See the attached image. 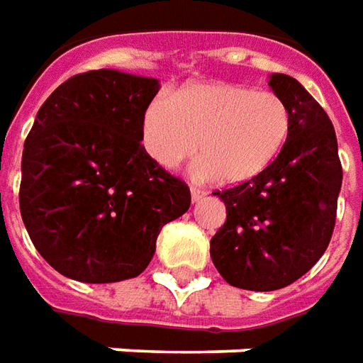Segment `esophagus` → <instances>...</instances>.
Wrapping results in <instances>:
<instances>
[{"instance_id": "1", "label": "esophagus", "mask_w": 363, "mask_h": 363, "mask_svg": "<svg viewBox=\"0 0 363 363\" xmlns=\"http://www.w3.org/2000/svg\"><path fill=\"white\" fill-rule=\"evenodd\" d=\"M189 191H191V201H194V203H198V201H201V199L208 196L206 189H198V187H191Z\"/></svg>"}]
</instances>
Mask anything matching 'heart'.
Segmentation results:
<instances>
[{"label":"heart","instance_id":"1","mask_svg":"<svg viewBox=\"0 0 363 363\" xmlns=\"http://www.w3.org/2000/svg\"><path fill=\"white\" fill-rule=\"evenodd\" d=\"M291 111L274 91L228 82H196L160 96L142 113V145L160 167L198 150L196 176L238 186L264 174L286 147ZM199 147L196 148L195 145Z\"/></svg>","mask_w":363,"mask_h":363}]
</instances>
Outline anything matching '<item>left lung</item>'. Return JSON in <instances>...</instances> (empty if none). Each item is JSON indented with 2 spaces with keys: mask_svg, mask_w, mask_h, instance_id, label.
Here are the masks:
<instances>
[{
  "mask_svg": "<svg viewBox=\"0 0 363 363\" xmlns=\"http://www.w3.org/2000/svg\"><path fill=\"white\" fill-rule=\"evenodd\" d=\"M267 85L291 111L288 143L264 174L216 191L228 220L211 238L213 266L230 286L286 288L310 272L332 240L342 164L332 121L308 89L286 74Z\"/></svg>",
  "mask_w": 363,
  "mask_h": 363,
  "instance_id": "1",
  "label": "left lung"
}]
</instances>
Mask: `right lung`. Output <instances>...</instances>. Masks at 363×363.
<instances>
[{
    "label": "right lung",
    "mask_w": 363,
    "mask_h": 363,
    "mask_svg": "<svg viewBox=\"0 0 363 363\" xmlns=\"http://www.w3.org/2000/svg\"><path fill=\"white\" fill-rule=\"evenodd\" d=\"M155 77L96 69L51 94L23 143L19 210L41 257L62 276L113 284L140 276L189 187L142 145Z\"/></svg>",
    "instance_id": "obj_1"
}]
</instances>
